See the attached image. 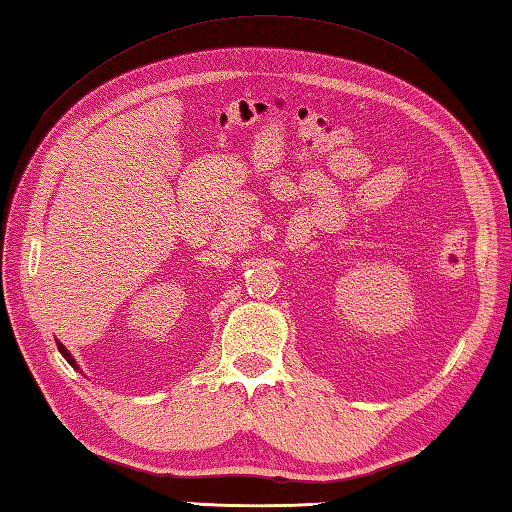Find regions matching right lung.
Instances as JSON below:
<instances>
[{
	"mask_svg": "<svg viewBox=\"0 0 512 512\" xmlns=\"http://www.w3.org/2000/svg\"><path fill=\"white\" fill-rule=\"evenodd\" d=\"M56 345H58V352H60V354H63V357L67 359V363H69V366H72V368H76V370H79V363H76V359L72 357V354H69V350L65 348V345H63V343H60V341H56Z\"/></svg>",
	"mask_w": 512,
	"mask_h": 512,
	"instance_id": "obj_1",
	"label": "right lung"
}]
</instances>
